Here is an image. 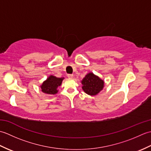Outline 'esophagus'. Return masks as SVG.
I'll list each match as a JSON object with an SVG mask.
<instances>
[{"label": "esophagus", "mask_w": 151, "mask_h": 151, "mask_svg": "<svg viewBox=\"0 0 151 151\" xmlns=\"http://www.w3.org/2000/svg\"><path fill=\"white\" fill-rule=\"evenodd\" d=\"M67 77L69 78H73V75H71V74H68V75H67Z\"/></svg>", "instance_id": "esophagus-1"}]
</instances>
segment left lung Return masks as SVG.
<instances>
[{
    "mask_svg": "<svg viewBox=\"0 0 151 151\" xmlns=\"http://www.w3.org/2000/svg\"><path fill=\"white\" fill-rule=\"evenodd\" d=\"M82 89L89 95L98 94L104 87V81L93 73L86 75L82 81Z\"/></svg>",
    "mask_w": 151,
    "mask_h": 151,
    "instance_id": "1",
    "label": "left lung"
}]
</instances>
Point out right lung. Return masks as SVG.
Returning a JSON list of instances; mask_svg holds the SVG:
<instances>
[{
  "mask_svg": "<svg viewBox=\"0 0 151 151\" xmlns=\"http://www.w3.org/2000/svg\"><path fill=\"white\" fill-rule=\"evenodd\" d=\"M63 78H57L52 75L50 76L41 86V90L44 93L54 95L57 93V88L62 84Z\"/></svg>",
  "mask_w": 151,
  "mask_h": 151,
  "instance_id": "add662e5",
  "label": "right lung"
}]
</instances>
